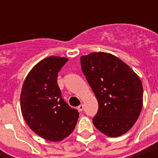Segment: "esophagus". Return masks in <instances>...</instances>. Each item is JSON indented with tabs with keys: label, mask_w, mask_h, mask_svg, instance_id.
Wrapping results in <instances>:
<instances>
[{
	"label": "esophagus",
	"mask_w": 158,
	"mask_h": 158,
	"mask_svg": "<svg viewBox=\"0 0 158 158\" xmlns=\"http://www.w3.org/2000/svg\"><path fill=\"white\" fill-rule=\"evenodd\" d=\"M78 110H79V111H82V110H84V105H83V104L79 105V106H78Z\"/></svg>",
	"instance_id": "1"
}]
</instances>
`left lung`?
Masks as SVG:
<instances>
[{
    "label": "left lung",
    "instance_id": "8db88e82",
    "mask_svg": "<svg viewBox=\"0 0 158 158\" xmlns=\"http://www.w3.org/2000/svg\"><path fill=\"white\" fill-rule=\"evenodd\" d=\"M82 71L98 102L94 126L108 137H119L133 127L143 107V84L120 58L107 52L80 56Z\"/></svg>",
    "mask_w": 158,
    "mask_h": 158
}]
</instances>
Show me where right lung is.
<instances>
[{
	"instance_id": "1",
	"label": "right lung",
	"mask_w": 158,
	"mask_h": 158,
	"mask_svg": "<svg viewBox=\"0 0 158 158\" xmlns=\"http://www.w3.org/2000/svg\"><path fill=\"white\" fill-rule=\"evenodd\" d=\"M68 58L49 56L32 68L23 81L20 108L23 120L46 140L59 142L74 130L79 112L62 98L57 75Z\"/></svg>"
}]
</instances>
